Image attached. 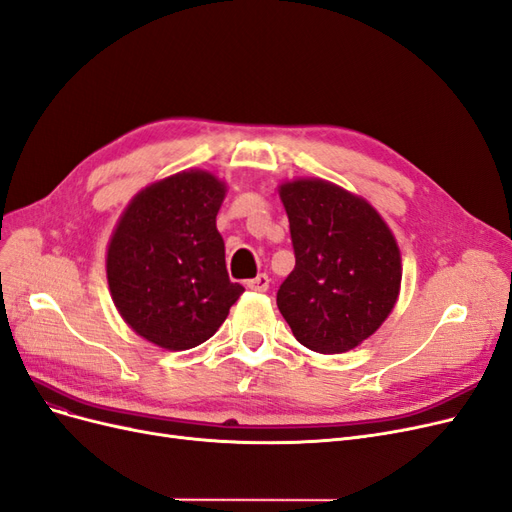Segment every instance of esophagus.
I'll list each match as a JSON object with an SVG mask.
<instances>
[{"instance_id": "34e87169", "label": "esophagus", "mask_w": 512, "mask_h": 512, "mask_svg": "<svg viewBox=\"0 0 512 512\" xmlns=\"http://www.w3.org/2000/svg\"><path fill=\"white\" fill-rule=\"evenodd\" d=\"M248 288H250L252 292H267V288H269V277L264 275V273L256 275L254 279L248 281Z\"/></svg>"}]
</instances>
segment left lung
Here are the masks:
<instances>
[{"label":"left lung","mask_w":512,"mask_h":512,"mask_svg":"<svg viewBox=\"0 0 512 512\" xmlns=\"http://www.w3.org/2000/svg\"><path fill=\"white\" fill-rule=\"evenodd\" d=\"M290 220L296 264L277 307L296 341L317 354L358 347L396 307L398 241L364 197L320 178L277 186Z\"/></svg>","instance_id":"8db88e82"}]
</instances>
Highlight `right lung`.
<instances>
[{
	"label": "right lung",
	"instance_id": "right-lung-1",
	"mask_svg": "<svg viewBox=\"0 0 512 512\" xmlns=\"http://www.w3.org/2000/svg\"><path fill=\"white\" fill-rule=\"evenodd\" d=\"M226 182L186 169L142 188L105 250L110 296L144 341L184 351L214 337L243 294L226 273L216 216Z\"/></svg>",
	"mask_w": 512,
	"mask_h": 512
}]
</instances>
